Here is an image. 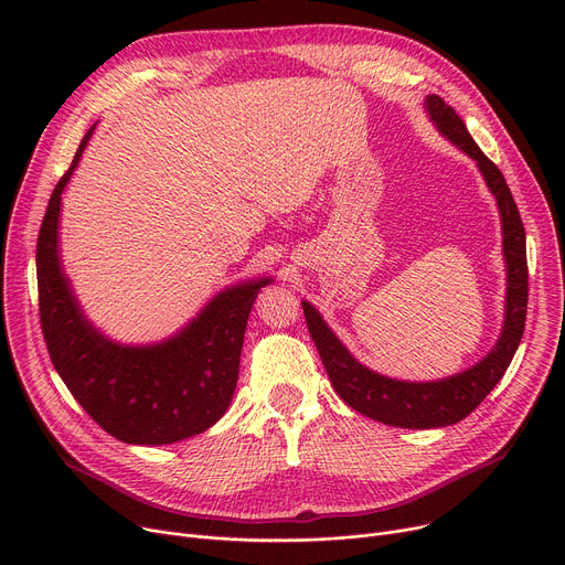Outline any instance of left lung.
<instances>
[{
	"label": "left lung",
	"instance_id": "1",
	"mask_svg": "<svg viewBox=\"0 0 565 565\" xmlns=\"http://www.w3.org/2000/svg\"><path fill=\"white\" fill-rule=\"evenodd\" d=\"M426 109L437 130L456 143L471 160H477L490 192L497 199L501 231H503V258H507V318L497 345L486 358L458 375L435 382H405L380 375L352 358L348 348L334 337L328 322L309 305L302 302L309 334L320 352L324 371H328L337 394L360 414L380 424L396 428H441L462 422L477 409L483 398L494 390V384L507 373L513 354L524 334L526 300H529V273H526V233L518 213L515 199L507 185V178L497 164L481 151L477 141L467 132L462 118L451 105L439 96L426 98Z\"/></svg>",
	"mask_w": 565,
	"mask_h": 565
}]
</instances>
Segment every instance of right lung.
I'll return each mask as SVG.
<instances>
[{
	"mask_svg": "<svg viewBox=\"0 0 565 565\" xmlns=\"http://www.w3.org/2000/svg\"><path fill=\"white\" fill-rule=\"evenodd\" d=\"M56 183L36 243L39 313L50 360L68 392L105 433L128 444H171L199 435L228 409L241 369L256 279L231 286L207 302L175 337L156 345H121L82 313L58 260L62 192L84 148Z\"/></svg>",
	"mask_w": 565,
	"mask_h": 565,
	"instance_id": "1",
	"label": "right lung"
}]
</instances>
